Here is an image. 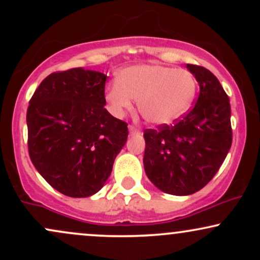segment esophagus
I'll use <instances>...</instances> for the list:
<instances>
[{
    "mask_svg": "<svg viewBox=\"0 0 260 260\" xmlns=\"http://www.w3.org/2000/svg\"><path fill=\"white\" fill-rule=\"evenodd\" d=\"M128 131H129L131 136H133V134H136V133H139L138 128L134 127V126H129V127H128Z\"/></svg>",
    "mask_w": 260,
    "mask_h": 260,
    "instance_id": "obj_1",
    "label": "esophagus"
}]
</instances>
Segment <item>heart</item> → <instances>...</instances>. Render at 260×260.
I'll return each mask as SVG.
<instances>
[{
  "label": "heart",
  "instance_id": "1",
  "mask_svg": "<svg viewBox=\"0 0 260 260\" xmlns=\"http://www.w3.org/2000/svg\"><path fill=\"white\" fill-rule=\"evenodd\" d=\"M197 80L181 68L159 63H140L123 68L117 80L110 83L105 100L116 117L133 107L145 122L153 126L174 123L189 110L194 100Z\"/></svg>",
  "mask_w": 260,
  "mask_h": 260
}]
</instances>
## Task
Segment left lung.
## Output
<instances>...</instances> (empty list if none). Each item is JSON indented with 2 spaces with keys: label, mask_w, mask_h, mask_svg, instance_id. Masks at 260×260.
I'll list each match as a JSON object with an SVG mask.
<instances>
[{
  "label": "left lung",
  "mask_w": 260,
  "mask_h": 260,
  "mask_svg": "<svg viewBox=\"0 0 260 260\" xmlns=\"http://www.w3.org/2000/svg\"><path fill=\"white\" fill-rule=\"evenodd\" d=\"M199 84L196 105L174 126L145 129L143 157L151 183L172 196L202 189L222 165L232 143L229 96L210 71L187 64Z\"/></svg>",
  "instance_id": "left-lung-1"
}]
</instances>
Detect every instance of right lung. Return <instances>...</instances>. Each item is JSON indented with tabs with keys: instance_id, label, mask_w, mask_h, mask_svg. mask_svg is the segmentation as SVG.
<instances>
[{
	"instance_id": "1",
	"label": "right lung",
	"mask_w": 260,
	"mask_h": 260,
	"mask_svg": "<svg viewBox=\"0 0 260 260\" xmlns=\"http://www.w3.org/2000/svg\"><path fill=\"white\" fill-rule=\"evenodd\" d=\"M106 78L82 67L52 73L29 101L32 165L50 186L72 198L99 192L127 142V123L105 109Z\"/></svg>"
}]
</instances>
